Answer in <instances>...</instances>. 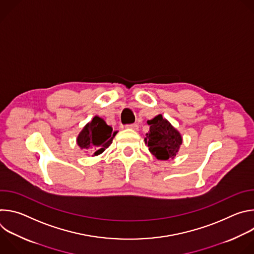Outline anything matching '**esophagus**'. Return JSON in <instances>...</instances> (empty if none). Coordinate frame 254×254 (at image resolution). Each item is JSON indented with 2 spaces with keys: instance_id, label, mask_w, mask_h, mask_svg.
I'll return each instance as SVG.
<instances>
[{
  "instance_id": "34e87169",
  "label": "esophagus",
  "mask_w": 254,
  "mask_h": 254,
  "mask_svg": "<svg viewBox=\"0 0 254 254\" xmlns=\"http://www.w3.org/2000/svg\"><path fill=\"white\" fill-rule=\"evenodd\" d=\"M127 128H131V129H137L138 128V125L137 124H129L126 126Z\"/></svg>"
}]
</instances>
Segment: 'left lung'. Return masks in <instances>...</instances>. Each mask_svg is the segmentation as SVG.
<instances>
[{"instance_id":"1","label":"left lung","mask_w":254,"mask_h":254,"mask_svg":"<svg viewBox=\"0 0 254 254\" xmlns=\"http://www.w3.org/2000/svg\"><path fill=\"white\" fill-rule=\"evenodd\" d=\"M150 130L146 133V143L150 152L159 160H169L174 158L182 143L180 132L162 115L149 121Z\"/></svg>"}]
</instances>
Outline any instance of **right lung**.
Here are the masks:
<instances>
[{
  "label": "right lung",
  "mask_w": 254,
  "mask_h": 254,
  "mask_svg": "<svg viewBox=\"0 0 254 254\" xmlns=\"http://www.w3.org/2000/svg\"><path fill=\"white\" fill-rule=\"evenodd\" d=\"M116 133L101 118L94 117L79 133L77 144L81 149H90L94 152V156H97L111 146Z\"/></svg>",
  "instance_id": "add662e5"
}]
</instances>
